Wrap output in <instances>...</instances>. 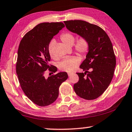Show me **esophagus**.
<instances>
[{
	"instance_id": "34e87169",
	"label": "esophagus",
	"mask_w": 132,
	"mask_h": 132,
	"mask_svg": "<svg viewBox=\"0 0 132 132\" xmlns=\"http://www.w3.org/2000/svg\"><path fill=\"white\" fill-rule=\"evenodd\" d=\"M73 74V73H68V76H71Z\"/></svg>"
}]
</instances>
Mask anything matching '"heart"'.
Returning <instances> with one entry per match:
<instances>
[{"instance_id": "heart-1", "label": "heart", "mask_w": 132, "mask_h": 132, "mask_svg": "<svg viewBox=\"0 0 132 132\" xmlns=\"http://www.w3.org/2000/svg\"><path fill=\"white\" fill-rule=\"evenodd\" d=\"M60 40L64 44L68 46H72L75 40V37L71 32H66L60 35ZM55 41L51 40L48 45V52L52 57H54V45ZM89 43L85 37H80L76 40L74 45L75 50L82 56H85L89 50ZM80 62V59L76 56L67 57L63 60L59 64L60 69L67 72H71L75 69Z\"/></svg>"}]
</instances>
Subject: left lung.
I'll list each match as a JSON object with an SVG mask.
<instances>
[{
	"mask_svg": "<svg viewBox=\"0 0 132 132\" xmlns=\"http://www.w3.org/2000/svg\"><path fill=\"white\" fill-rule=\"evenodd\" d=\"M72 32L86 37L90 47L80 64L84 73H77L79 80L73 85L75 93L87 100H95L107 89L113 78L116 59L111 40L98 25L81 20L64 21Z\"/></svg>",
	"mask_w": 132,
	"mask_h": 132,
	"instance_id": "8db88e82",
	"label": "left lung"
}]
</instances>
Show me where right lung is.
Segmentation results:
<instances>
[{
  "instance_id": "add662e5",
  "label": "right lung",
  "mask_w": 132,
  "mask_h": 132,
  "mask_svg": "<svg viewBox=\"0 0 132 132\" xmlns=\"http://www.w3.org/2000/svg\"><path fill=\"white\" fill-rule=\"evenodd\" d=\"M63 27V22L41 23L23 36L19 46L16 72L21 87L31 101L41 107L56 101L59 86L68 78L66 72L47 78L44 76L47 69L54 73L57 71L56 67L48 63V45Z\"/></svg>"
}]
</instances>
